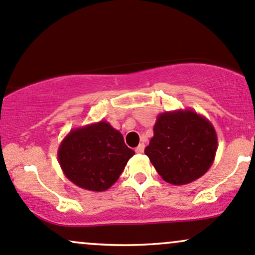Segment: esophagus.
<instances>
[{
	"instance_id": "34e87169",
	"label": "esophagus",
	"mask_w": 255,
	"mask_h": 255,
	"mask_svg": "<svg viewBox=\"0 0 255 255\" xmlns=\"http://www.w3.org/2000/svg\"><path fill=\"white\" fill-rule=\"evenodd\" d=\"M136 153H143L144 150V144L143 143H139L137 147H136Z\"/></svg>"
}]
</instances>
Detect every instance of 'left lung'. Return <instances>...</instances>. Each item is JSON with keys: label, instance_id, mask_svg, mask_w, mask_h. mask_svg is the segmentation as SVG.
<instances>
[{"label": "left lung", "instance_id": "1", "mask_svg": "<svg viewBox=\"0 0 255 255\" xmlns=\"http://www.w3.org/2000/svg\"><path fill=\"white\" fill-rule=\"evenodd\" d=\"M144 153L164 181L186 185L210 169L218 149L212 123L192 109L160 113Z\"/></svg>", "mask_w": 255, "mask_h": 255}]
</instances>
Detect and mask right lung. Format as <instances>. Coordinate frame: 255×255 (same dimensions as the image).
<instances>
[{"instance_id":"obj_1","label":"right lung","mask_w":255,"mask_h":255,"mask_svg":"<svg viewBox=\"0 0 255 255\" xmlns=\"http://www.w3.org/2000/svg\"><path fill=\"white\" fill-rule=\"evenodd\" d=\"M133 154L122 133L103 120L70 130L57 153L65 176L94 192L114 185Z\"/></svg>"}]
</instances>
